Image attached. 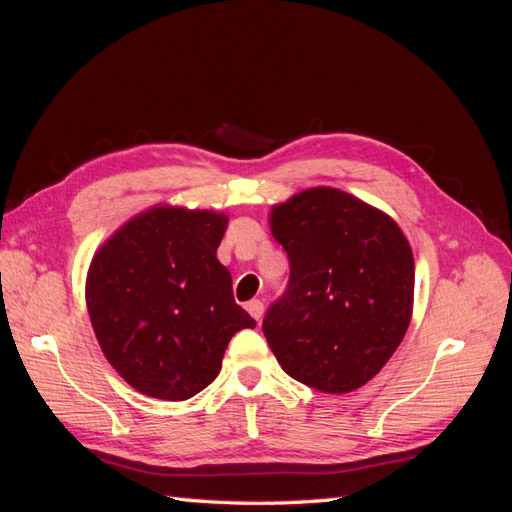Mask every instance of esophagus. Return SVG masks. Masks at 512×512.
Returning a JSON list of instances; mask_svg holds the SVG:
<instances>
[{
	"label": "esophagus",
	"mask_w": 512,
	"mask_h": 512,
	"mask_svg": "<svg viewBox=\"0 0 512 512\" xmlns=\"http://www.w3.org/2000/svg\"><path fill=\"white\" fill-rule=\"evenodd\" d=\"M246 310L250 312V317H253L255 321H259V319H262V314H264V303L259 301V299H250L246 303Z\"/></svg>",
	"instance_id": "obj_1"
}]
</instances>
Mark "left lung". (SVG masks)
<instances>
[{
  "label": "left lung",
  "mask_w": 512,
  "mask_h": 512,
  "mask_svg": "<svg viewBox=\"0 0 512 512\" xmlns=\"http://www.w3.org/2000/svg\"><path fill=\"white\" fill-rule=\"evenodd\" d=\"M270 228L290 264L262 330L284 372L325 394L374 378L411 321L413 255L398 224L339 189L279 204Z\"/></svg>",
  "instance_id": "obj_1"
}]
</instances>
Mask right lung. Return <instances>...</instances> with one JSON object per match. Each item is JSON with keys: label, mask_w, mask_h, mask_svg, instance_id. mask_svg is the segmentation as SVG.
Here are the masks:
<instances>
[{"label": "right lung", "mask_w": 512, "mask_h": 512, "mask_svg": "<svg viewBox=\"0 0 512 512\" xmlns=\"http://www.w3.org/2000/svg\"><path fill=\"white\" fill-rule=\"evenodd\" d=\"M224 231V215L162 206L127 222L92 259L94 334L140 394L195 396L220 372L231 336L255 328L215 257Z\"/></svg>", "instance_id": "add662e5"}]
</instances>
